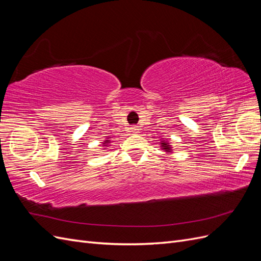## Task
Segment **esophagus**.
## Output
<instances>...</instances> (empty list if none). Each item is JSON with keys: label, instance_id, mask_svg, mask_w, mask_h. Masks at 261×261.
Listing matches in <instances>:
<instances>
[{"label": "esophagus", "instance_id": "obj_1", "mask_svg": "<svg viewBox=\"0 0 261 261\" xmlns=\"http://www.w3.org/2000/svg\"><path fill=\"white\" fill-rule=\"evenodd\" d=\"M129 129H130V133H133V134H137L138 130H139V128L137 127V126H133V127H130Z\"/></svg>", "mask_w": 261, "mask_h": 261}]
</instances>
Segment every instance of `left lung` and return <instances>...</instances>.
<instances>
[{
	"label": "left lung",
	"instance_id": "obj_1",
	"mask_svg": "<svg viewBox=\"0 0 261 261\" xmlns=\"http://www.w3.org/2000/svg\"><path fill=\"white\" fill-rule=\"evenodd\" d=\"M160 148H161L162 150H164V151L167 152L168 154L171 153V152H173V151H172V150H173V149H172V146L169 144L168 140H163V139H162V140L160 141Z\"/></svg>",
	"mask_w": 261,
	"mask_h": 261
}]
</instances>
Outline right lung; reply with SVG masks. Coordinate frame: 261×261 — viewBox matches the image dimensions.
I'll use <instances>...</instances> for the list:
<instances>
[{"label":"right lung","mask_w":261,"mask_h":261,"mask_svg":"<svg viewBox=\"0 0 261 261\" xmlns=\"http://www.w3.org/2000/svg\"><path fill=\"white\" fill-rule=\"evenodd\" d=\"M110 138H111V137H108V138H106V140L103 141V147H108V146H109V144L111 143V140H110Z\"/></svg>","instance_id":"obj_1"}]
</instances>
